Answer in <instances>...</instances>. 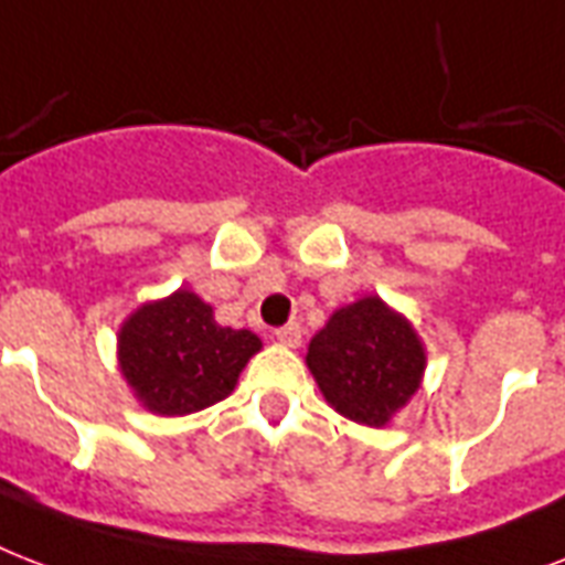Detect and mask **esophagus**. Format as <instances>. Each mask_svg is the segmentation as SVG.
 I'll list each match as a JSON object with an SVG mask.
<instances>
[{
    "label": "esophagus",
    "mask_w": 565,
    "mask_h": 565,
    "mask_svg": "<svg viewBox=\"0 0 565 565\" xmlns=\"http://www.w3.org/2000/svg\"><path fill=\"white\" fill-rule=\"evenodd\" d=\"M301 334H305V331H301L299 322H287V326H281V328H278V331H275V337H278V343L290 345V349H296V345L301 343Z\"/></svg>",
    "instance_id": "esophagus-1"
}]
</instances>
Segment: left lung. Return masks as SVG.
<instances>
[{
  "label": "left lung",
  "mask_w": 565,
  "mask_h": 565,
  "mask_svg": "<svg viewBox=\"0 0 565 565\" xmlns=\"http://www.w3.org/2000/svg\"><path fill=\"white\" fill-rule=\"evenodd\" d=\"M308 370L337 413L381 428L419 390L425 352L407 319L366 296L310 340Z\"/></svg>",
  "instance_id": "left-lung-1"
}]
</instances>
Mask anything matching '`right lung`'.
Here are the masks:
<instances>
[{"instance_id":"add662e5","label":"right lung","mask_w":565,"mask_h":565,"mask_svg":"<svg viewBox=\"0 0 565 565\" xmlns=\"http://www.w3.org/2000/svg\"><path fill=\"white\" fill-rule=\"evenodd\" d=\"M260 352L252 331L216 326L195 292L143 305L119 331V370L135 395L161 416H184L222 402L248 358Z\"/></svg>"}]
</instances>
